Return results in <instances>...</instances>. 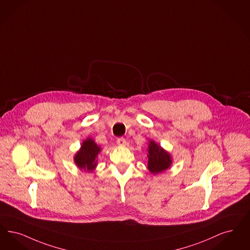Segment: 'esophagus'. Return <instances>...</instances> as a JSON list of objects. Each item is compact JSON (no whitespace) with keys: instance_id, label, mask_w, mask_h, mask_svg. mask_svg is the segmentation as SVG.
Returning a JSON list of instances; mask_svg holds the SVG:
<instances>
[{"instance_id":"34e87169","label":"esophagus","mask_w":250,"mask_h":250,"mask_svg":"<svg viewBox=\"0 0 250 250\" xmlns=\"http://www.w3.org/2000/svg\"><path fill=\"white\" fill-rule=\"evenodd\" d=\"M117 144L119 146H125L126 144V141L124 138H119V139H117Z\"/></svg>"}]
</instances>
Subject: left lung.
<instances>
[{"instance_id": "left-lung-1", "label": "left lung", "mask_w": 250, "mask_h": 250, "mask_svg": "<svg viewBox=\"0 0 250 250\" xmlns=\"http://www.w3.org/2000/svg\"><path fill=\"white\" fill-rule=\"evenodd\" d=\"M148 151V168L152 174L161 173L169 167L172 163L169 153L163 150L160 145H157L153 141H150Z\"/></svg>"}]
</instances>
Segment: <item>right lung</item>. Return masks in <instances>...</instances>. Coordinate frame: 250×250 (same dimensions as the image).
<instances>
[{
    "instance_id": "1",
    "label": "right lung",
    "mask_w": 250,
    "mask_h": 250,
    "mask_svg": "<svg viewBox=\"0 0 250 250\" xmlns=\"http://www.w3.org/2000/svg\"><path fill=\"white\" fill-rule=\"evenodd\" d=\"M100 148L91 139L84 140L81 146V150L75 155V163L81 169L91 172L96 167L98 154Z\"/></svg>"
}]
</instances>
